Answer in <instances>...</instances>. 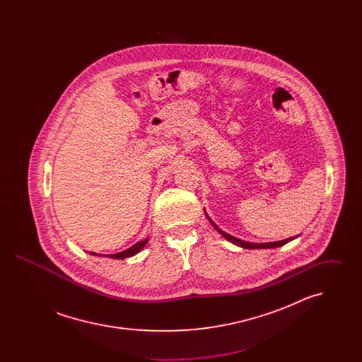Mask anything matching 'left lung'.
<instances>
[{"mask_svg":"<svg viewBox=\"0 0 362 362\" xmlns=\"http://www.w3.org/2000/svg\"><path fill=\"white\" fill-rule=\"evenodd\" d=\"M205 214H206V211H205ZM207 220L211 223V225L224 236L226 240L230 241V243H233V244H236V245H239V247H243V248H250V250H255V248H259V250H262V248H276V247H281V245H284V244H286L288 241L292 240V238L291 239H286V240H281V241H273V243H250V241H244L240 240V239H236V238H233V236H230L229 233H225L224 230H221L217 225L213 223V220L207 216ZM294 239V238H293Z\"/></svg>","mask_w":362,"mask_h":362,"instance_id":"left-lung-1","label":"left lung"}]
</instances>
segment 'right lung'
Returning <instances> with one entry per match:
<instances>
[{
    "label": "right lung",
    "mask_w": 362,
    "mask_h": 362,
    "mask_svg": "<svg viewBox=\"0 0 362 362\" xmlns=\"http://www.w3.org/2000/svg\"><path fill=\"white\" fill-rule=\"evenodd\" d=\"M146 243H148V239L138 241V243H136L133 247H130V248H127V250H124V251H122V252L112 254V255H105V257L112 259H124L129 258V257H133V255H136L137 252H139V251L146 245ZM92 254H93V252H92ZM93 255H95V254H93Z\"/></svg>",
    "instance_id": "right-lung-1"
}]
</instances>
